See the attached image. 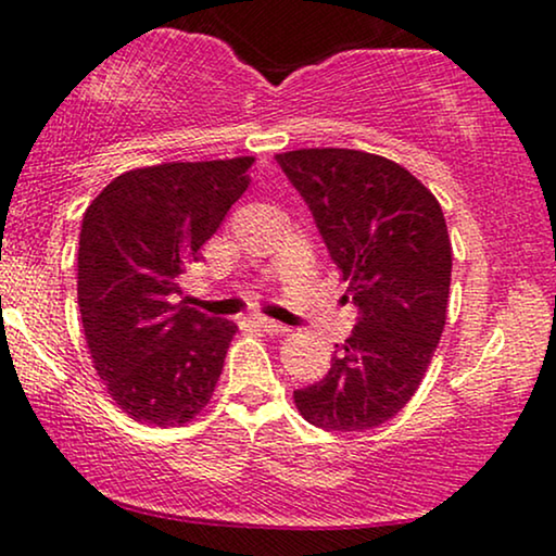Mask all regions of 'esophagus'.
Here are the masks:
<instances>
[{
	"instance_id": "1",
	"label": "esophagus",
	"mask_w": 556,
	"mask_h": 556,
	"mask_svg": "<svg viewBox=\"0 0 556 556\" xmlns=\"http://www.w3.org/2000/svg\"><path fill=\"white\" fill-rule=\"evenodd\" d=\"M253 324H255L261 331L270 333V337H280V333L291 331V329H288V326L273 321V318H268V316H253Z\"/></svg>"
}]
</instances>
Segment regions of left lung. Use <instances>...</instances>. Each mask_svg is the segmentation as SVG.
Segmentation results:
<instances>
[{
    "mask_svg": "<svg viewBox=\"0 0 556 556\" xmlns=\"http://www.w3.org/2000/svg\"><path fill=\"white\" fill-rule=\"evenodd\" d=\"M278 164L356 308L329 375L295 390V407L324 430L377 428L413 397L443 333L453 268L443 210L405 166L367 151L299 149Z\"/></svg>",
    "mask_w": 556,
    "mask_h": 556,
    "instance_id": "obj_1",
    "label": "left lung"
}]
</instances>
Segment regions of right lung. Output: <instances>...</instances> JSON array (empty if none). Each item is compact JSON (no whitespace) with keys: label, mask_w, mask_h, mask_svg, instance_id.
Wrapping results in <instances>:
<instances>
[{"label":"right lung","mask_w":556,"mask_h":556,"mask_svg":"<svg viewBox=\"0 0 556 556\" xmlns=\"http://www.w3.org/2000/svg\"><path fill=\"white\" fill-rule=\"evenodd\" d=\"M253 156L121 174L80 227L78 306L90 356L136 422L174 428L207 405L238 326L189 308L181 273L250 185Z\"/></svg>","instance_id":"1"}]
</instances>
